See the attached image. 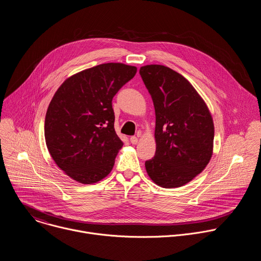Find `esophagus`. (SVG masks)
Returning <instances> with one entry per match:
<instances>
[{"label": "esophagus", "mask_w": 261, "mask_h": 261, "mask_svg": "<svg viewBox=\"0 0 261 261\" xmlns=\"http://www.w3.org/2000/svg\"><path fill=\"white\" fill-rule=\"evenodd\" d=\"M130 142H131L132 144H136V143L138 142V138H137L136 136H131V137H130Z\"/></svg>", "instance_id": "1"}]
</instances>
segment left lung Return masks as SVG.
Listing matches in <instances>:
<instances>
[{"instance_id":"left-lung-1","label":"left lung","mask_w":261,"mask_h":261,"mask_svg":"<svg viewBox=\"0 0 261 261\" xmlns=\"http://www.w3.org/2000/svg\"><path fill=\"white\" fill-rule=\"evenodd\" d=\"M156 114V153L145 161L146 172L162 188H177L192 180L213 155L214 122L193 86L162 65L140 68Z\"/></svg>"}]
</instances>
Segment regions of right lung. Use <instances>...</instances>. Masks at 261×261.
Instances as JSON below:
<instances>
[{
	"label": "right lung",
	"mask_w": 261,
	"mask_h": 261,
	"mask_svg": "<svg viewBox=\"0 0 261 261\" xmlns=\"http://www.w3.org/2000/svg\"><path fill=\"white\" fill-rule=\"evenodd\" d=\"M137 68L107 63L67 79L46 111L44 135L56 164L71 178L94 184L113 169L123 141L115 131L113 98Z\"/></svg>",
	"instance_id": "1"
}]
</instances>
